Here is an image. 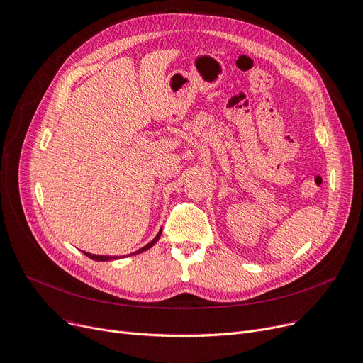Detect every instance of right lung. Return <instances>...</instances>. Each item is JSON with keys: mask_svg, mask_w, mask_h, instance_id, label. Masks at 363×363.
Here are the masks:
<instances>
[{"mask_svg": "<svg viewBox=\"0 0 363 363\" xmlns=\"http://www.w3.org/2000/svg\"><path fill=\"white\" fill-rule=\"evenodd\" d=\"M161 231H162V230H160V233L157 234V238H155L151 243H147L146 246H143L142 249H139L138 252H133V253H140V252H143V250H146V249H149V247H152V246L157 243V240L160 239ZM83 253L86 255V257H89L91 259H94V261H111V259H116V258H113V257H102V255H92V253H88V252H83Z\"/></svg>", "mask_w": 363, "mask_h": 363, "instance_id": "add662e5", "label": "right lung"}]
</instances>
